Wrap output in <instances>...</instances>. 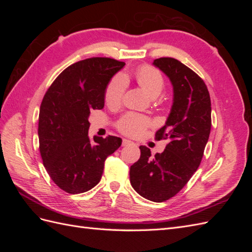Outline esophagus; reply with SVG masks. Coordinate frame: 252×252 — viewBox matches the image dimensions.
<instances>
[{
	"mask_svg": "<svg viewBox=\"0 0 252 252\" xmlns=\"http://www.w3.org/2000/svg\"><path fill=\"white\" fill-rule=\"evenodd\" d=\"M131 144H132V142L127 140V139H123V141H122V145H123V146H128V145H131Z\"/></svg>",
	"mask_w": 252,
	"mask_h": 252,
	"instance_id": "esophagus-1",
	"label": "esophagus"
}]
</instances>
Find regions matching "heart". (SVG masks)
<instances>
[{
	"label": "heart",
	"mask_w": 252,
	"mask_h": 252,
	"mask_svg": "<svg viewBox=\"0 0 252 252\" xmlns=\"http://www.w3.org/2000/svg\"><path fill=\"white\" fill-rule=\"evenodd\" d=\"M135 80L141 87L152 97L158 96L164 88V78L157 68L150 65H142L134 73ZM126 90V80L122 74H117L109 81L105 89V103L111 107L121 104ZM150 126L148 118L139 113L128 112L122 117L117 123V128L120 132L125 135L139 136Z\"/></svg>",
	"instance_id": "1"
}]
</instances>
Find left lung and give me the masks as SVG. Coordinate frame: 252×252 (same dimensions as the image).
<instances>
[{
    "mask_svg": "<svg viewBox=\"0 0 252 252\" xmlns=\"http://www.w3.org/2000/svg\"><path fill=\"white\" fill-rule=\"evenodd\" d=\"M158 67L173 86V105L156 140H167L162 154L151 156L140 146L141 157L130 167V183L145 199L165 202L179 193L199 168L211 129V102L205 82L173 58H159Z\"/></svg>",
    "mask_w": 252,
    "mask_h": 252,
    "instance_id": "1",
    "label": "left lung"
}]
</instances>
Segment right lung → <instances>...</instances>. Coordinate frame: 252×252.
I'll list each match as a JSON object with an SVG mask.
<instances>
[{"label":"right lung","mask_w":252,"mask_h":252,"mask_svg":"<svg viewBox=\"0 0 252 252\" xmlns=\"http://www.w3.org/2000/svg\"><path fill=\"white\" fill-rule=\"evenodd\" d=\"M125 65L90 58L68 66L45 94L39 114V148L55 184L70 194L86 192L101 181L105 159L122 144L118 136H88V117L104 107L112 75Z\"/></svg>","instance_id":"add662e5"}]
</instances>
